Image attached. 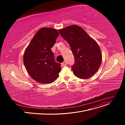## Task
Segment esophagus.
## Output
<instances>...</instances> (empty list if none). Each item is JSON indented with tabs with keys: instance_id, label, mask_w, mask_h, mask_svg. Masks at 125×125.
Here are the masks:
<instances>
[{
	"instance_id": "obj_1",
	"label": "esophagus",
	"mask_w": 125,
	"mask_h": 125,
	"mask_svg": "<svg viewBox=\"0 0 125 125\" xmlns=\"http://www.w3.org/2000/svg\"><path fill=\"white\" fill-rule=\"evenodd\" d=\"M61 65H62V66H66V65H67V63H66V62L64 61V62H62L61 63Z\"/></svg>"
}]
</instances>
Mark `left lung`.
<instances>
[{
	"label": "left lung",
	"instance_id": "8db88e82",
	"mask_svg": "<svg viewBox=\"0 0 125 125\" xmlns=\"http://www.w3.org/2000/svg\"><path fill=\"white\" fill-rule=\"evenodd\" d=\"M59 31L69 44L74 56L75 62L71 69L74 75L82 79L94 75L102 62L101 52L97 43L77 25L68 26Z\"/></svg>",
	"mask_w": 125,
	"mask_h": 125
}]
</instances>
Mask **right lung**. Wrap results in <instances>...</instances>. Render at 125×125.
<instances>
[{
  "instance_id": "right-lung-1",
  "label": "right lung",
  "mask_w": 125,
  "mask_h": 125,
  "mask_svg": "<svg viewBox=\"0 0 125 125\" xmlns=\"http://www.w3.org/2000/svg\"><path fill=\"white\" fill-rule=\"evenodd\" d=\"M59 34L56 29L42 28L35 34L25 51V67L30 76L38 83H52L61 71V65L55 62L54 53L51 50Z\"/></svg>"
}]
</instances>
